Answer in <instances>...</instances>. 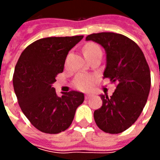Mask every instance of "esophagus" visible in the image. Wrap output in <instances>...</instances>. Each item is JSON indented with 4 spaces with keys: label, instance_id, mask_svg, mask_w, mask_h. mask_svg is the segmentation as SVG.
<instances>
[{
    "label": "esophagus",
    "instance_id": "34e87169",
    "mask_svg": "<svg viewBox=\"0 0 160 160\" xmlns=\"http://www.w3.org/2000/svg\"><path fill=\"white\" fill-rule=\"evenodd\" d=\"M91 97H92V95H91L90 93H87L85 95V98H86V99H89Z\"/></svg>",
    "mask_w": 160,
    "mask_h": 160
}]
</instances>
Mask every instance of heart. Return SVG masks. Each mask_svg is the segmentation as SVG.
I'll list each match as a JSON object with an SVG mask.
<instances>
[{
    "label": "heart",
    "mask_w": 160,
    "mask_h": 160,
    "mask_svg": "<svg viewBox=\"0 0 160 160\" xmlns=\"http://www.w3.org/2000/svg\"><path fill=\"white\" fill-rule=\"evenodd\" d=\"M100 48L99 46H98L95 43L90 42L87 43V45L84 47L83 52L85 54H89V53H92L94 51L99 50ZM96 81V77L93 75H90V74H87V73H79L73 80V86L77 87L78 89L80 90H88L90 89L91 87L93 85V83Z\"/></svg>",
    "instance_id": "b5f03b06"
}]
</instances>
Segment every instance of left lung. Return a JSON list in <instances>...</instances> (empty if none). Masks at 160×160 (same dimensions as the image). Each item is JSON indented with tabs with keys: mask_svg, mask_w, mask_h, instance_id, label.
<instances>
[{
	"mask_svg": "<svg viewBox=\"0 0 160 160\" xmlns=\"http://www.w3.org/2000/svg\"><path fill=\"white\" fill-rule=\"evenodd\" d=\"M103 46L107 63L103 78L116 84L111 97L101 95L103 104L94 111V120L109 134L123 132L143 111L151 87V74L144 54L128 37L114 32H99L86 38Z\"/></svg>",
	"mask_w": 160,
	"mask_h": 160,
	"instance_id": "8db88e82",
	"label": "left lung"
}]
</instances>
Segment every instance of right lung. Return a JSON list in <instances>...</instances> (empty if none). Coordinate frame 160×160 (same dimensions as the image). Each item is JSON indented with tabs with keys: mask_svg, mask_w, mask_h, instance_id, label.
Listing matches in <instances>:
<instances>
[{
	"mask_svg": "<svg viewBox=\"0 0 160 160\" xmlns=\"http://www.w3.org/2000/svg\"><path fill=\"white\" fill-rule=\"evenodd\" d=\"M83 36L51 37L33 42L16 64L12 84L22 112L37 129L58 134L68 128L84 94L76 91L57 97L52 84L62 73L68 51Z\"/></svg>",
	"mask_w": 160,
	"mask_h": 160,
	"instance_id": "add662e5",
	"label": "right lung"
}]
</instances>
